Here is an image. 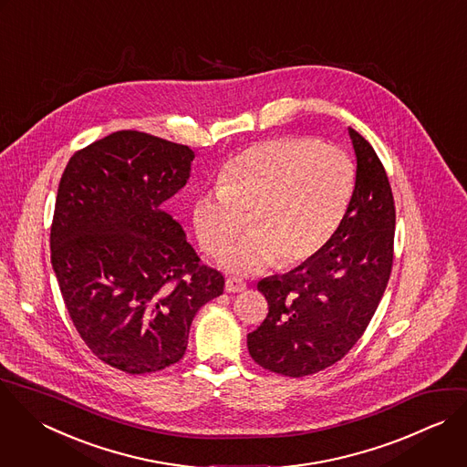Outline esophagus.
<instances>
[{"instance_id":"1","label":"esophagus","mask_w":467,"mask_h":467,"mask_svg":"<svg viewBox=\"0 0 467 467\" xmlns=\"http://www.w3.org/2000/svg\"><path fill=\"white\" fill-rule=\"evenodd\" d=\"M224 290L226 292H243V290H246V283L237 277H228L224 283Z\"/></svg>"}]
</instances>
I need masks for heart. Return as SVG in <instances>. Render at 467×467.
Instances as JSON below:
<instances>
[{"label":"heart","mask_w":467,"mask_h":467,"mask_svg":"<svg viewBox=\"0 0 467 467\" xmlns=\"http://www.w3.org/2000/svg\"><path fill=\"white\" fill-rule=\"evenodd\" d=\"M217 184L193 202L197 239L210 255H221L250 219L254 232L228 250L223 266L255 274L279 259L286 266L306 261L325 248L347 213L354 164L336 146L283 137L228 161Z\"/></svg>","instance_id":"1"}]
</instances>
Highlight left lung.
<instances>
[{
	"instance_id": "1",
	"label": "left lung",
	"mask_w": 467,
	"mask_h": 467,
	"mask_svg": "<svg viewBox=\"0 0 467 467\" xmlns=\"http://www.w3.org/2000/svg\"><path fill=\"white\" fill-rule=\"evenodd\" d=\"M356 182L334 237L285 275L257 283L268 316L248 334L261 367L301 378L339 361L361 337L392 268L396 212L387 173L372 146L348 128Z\"/></svg>"
}]
</instances>
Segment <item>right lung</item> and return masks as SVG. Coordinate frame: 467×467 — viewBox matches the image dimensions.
<instances>
[{"label":"right lung","instance_id":"1","mask_svg":"<svg viewBox=\"0 0 467 467\" xmlns=\"http://www.w3.org/2000/svg\"><path fill=\"white\" fill-rule=\"evenodd\" d=\"M193 159L188 146L117 131L75 153L58 186L51 263L64 303L91 352L128 374L177 363L195 314L224 288L162 208Z\"/></svg>","mask_w":467,"mask_h":467}]
</instances>
